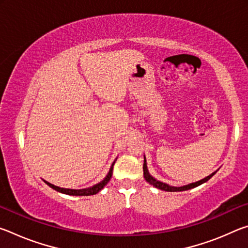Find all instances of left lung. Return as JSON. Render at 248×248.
<instances>
[{
	"mask_svg": "<svg viewBox=\"0 0 248 248\" xmlns=\"http://www.w3.org/2000/svg\"><path fill=\"white\" fill-rule=\"evenodd\" d=\"M217 173L216 171H213L212 174H210L207 177L198 180V182L196 183H191V184H188V185H185V186H180V187H174V186H170L169 184L166 183H163V182H159V180L155 179L152 175L149 173V170H148V166H146V159L144 156V163H143V175H144V178L146 182H148L150 185H153L155 188H158V189L161 190H165V191H184V190H188V189H191V188H195L197 186H199V185L203 184L205 182H208V180L212 177L213 175Z\"/></svg>",
	"mask_w": 248,
	"mask_h": 248,
	"instance_id": "left-lung-1",
	"label": "left lung"
}]
</instances>
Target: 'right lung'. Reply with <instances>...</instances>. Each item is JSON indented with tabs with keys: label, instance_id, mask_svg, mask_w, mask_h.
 <instances>
[{
	"label": "right lung",
	"instance_id": "add662e5",
	"mask_svg": "<svg viewBox=\"0 0 248 248\" xmlns=\"http://www.w3.org/2000/svg\"><path fill=\"white\" fill-rule=\"evenodd\" d=\"M116 161H117V158L115 159L114 162H112L110 169H109L108 174L106 175V177H105L102 180V182H99L98 184H96L92 187L84 188V189H70V188H61V187L56 186V185H53V184H50L49 182H46V180H44V182L47 184L49 187H51L52 189L61 192V194H65V195H70V196H92V195H96L99 190H102L103 188L108 184L109 180H110L111 175H112V170H114V165H115Z\"/></svg>",
	"mask_w": 248,
	"mask_h": 248
}]
</instances>
